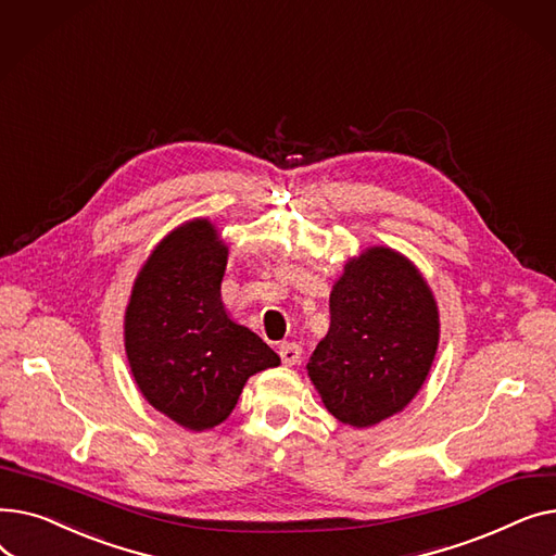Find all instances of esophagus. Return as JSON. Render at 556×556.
Instances as JSON below:
<instances>
[{
	"label": "esophagus",
	"instance_id": "esophagus-1",
	"mask_svg": "<svg viewBox=\"0 0 556 556\" xmlns=\"http://www.w3.org/2000/svg\"><path fill=\"white\" fill-rule=\"evenodd\" d=\"M279 356L283 365H298L302 358V346L295 342H281L279 344Z\"/></svg>",
	"mask_w": 556,
	"mask_h": 556
}]
</instances>
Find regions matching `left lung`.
I'll list each match as a JSON object with an SVG mask.
<instances>
[{
    "label": "left lung",
    "instance_id": "obj_1",
    "mask_svg": "<svg viewBox=\"0 0 556 556\" xmlns=\"http://www.w3.org/2000/svg\"><path fill=\"white\" fill-rule=\"evenodd\" d=\"M329 311L331 327L306 365L325 407L354 428L399 415L440 346V308L421 270L405 254L371 245L344 263Z\"/></svg>",
    "mask_w": 556,
    "mask_h": 556
}]
</instances>
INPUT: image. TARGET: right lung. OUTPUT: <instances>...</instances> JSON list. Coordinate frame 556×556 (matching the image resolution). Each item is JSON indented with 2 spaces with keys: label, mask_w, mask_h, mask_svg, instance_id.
I'll return each mask as SVG.
<instances>
[{
  "label": "right lung",
  "mask_w": 556,
  "mask_h": 556,
  "mask_svg": "<svg viewBox=\"0 0 556 556\" xmlns=\"http://www.w3.org/2000/svg\"><path fill=\"white\" fill-rule=\"evenodd\" d=\"M227 254L210 218L178 225L143 261L124 315L126 356L139 392L193 432L223 424L248 378L281 363L227 313L220 300Z\"/></svg>",
  "instance_id": "1"
}]
</instances>
